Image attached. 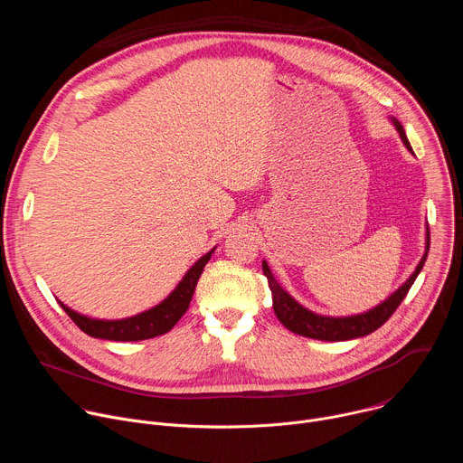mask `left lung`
<instances>
[{"mask_svg": "<svg viewBox=\"0 0 463 463\" xmlns=\"http://www.w3.org/2000/svg\"><path fill=\"white\" fill-rule=\"evenodd\" d=\"M393 124H395V128H398L405 146L412 152V146H411V143L405 136V129H403L402 122L393 118ZM429 245H430V234L427 232V250H425V256L420 261V266L412 273V277L392 297H388L383 304H379L377 307H373V309H370L363 315H354V317L335 318V317H322V315L311 313L309 309H306L298 302H295L280 288V284L271 275L266 261H261V269H263V275L268 277V284H269V289H271V295H273L275 315L289 329V332H293L297 335H302V337L317 339V341H332V343L350 341V339L364 337V335H370L372 332H375V329L381 327L393 315V311L400 307V304L407 297L409 289L412 288L414 280L418 279L420 271L423 269V263H425L427 254H429Z\"/></svg>", "mask_w": 463, "mask_h": 463, "instance_id": "obj_1", "label": "left lung"}]
</instances>
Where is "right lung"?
<instances>
[{
	"instance_id": "obj_1",
	"label": "right lung",
	"mask_w": 463,
	"mask_h": 463,
	"mask_svg": "<svg viewBox=\"0 0 463 463\" xmlns=\"http://www.w3.org/2000/svg\"><path fill=\"white\" fill-rule=\"evenodd\" d=\"M211 254H205L203 258L197 260L192 269L184 275L181 284L175 288V291L159 306H156L150 311H145L141 315H136L124 320H95L88 318L84 315L75 313L68 306H61V309L70 315V318L82 329V332L95 339H106V341H145L154 339L157 335H163L177 324V320L184 315V311L190 306L194 289L197 280H200L203 268L211 260Z\"/></svg>"
}]
</instances>
